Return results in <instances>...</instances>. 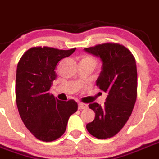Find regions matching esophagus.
Listing matches in <instances>:
<instances>
[{
    "instance_id": "34e87169",
    "label": "esophagus",
    "mask_w": 159,
    "mask_h": 159,
    "mask_svg": "<svg viewBox=\"0 0 159 159\" xmlns=\"http://www.w3.org/2000/svg\"><path fill=\"white\" fill-rule=\"evenodd\" d=\"M78 108L79 109H86L88 108V105L84 103H78Z\"/></svg>"
}]
</instances>
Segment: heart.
I'll return each mask as SVG.
<instances>
[{
    "instance_id": "b5f03b06",
    "label": "heart",
    "mask_w": 159,
    "mask_h": 159,
    "mask_svg": "<svg viewBox=\"0 0 159 159\" xmlns=\"http://www.w3.org/2000/svg\"><path fill=\"white\" fill-rule=\"evenodd\" d=\"M81 61L89 62V63H92L95 65L96 64V59L91 56H84L83 59H81Z\"/></svg>"
}]
</instances>
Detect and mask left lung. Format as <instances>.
I'll return each mask as SVG.
<instances>
[{
	"instance_id": "obj_1",
	"label": "left lung",
	"mask_w": 159,
	"mask_h": 159,
	"mask_svg": "<svg viewBox=\"0 0 159 159\" xmlns=\"http://www.w3.org/2000/svg\"><path fill=\"white\" fill-rule=\"evenodd\" d=\"M84 51L98 56L103 63L96 80L100 90L107 93L101 107L90 103L96 114L95 119L86 125L92 136L107 139L115 136L129 118L137 96V70L131 52L118 43H104L85 48Z\"/></svg>"
}]
</instances>
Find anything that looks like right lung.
<instances>
[{"label": "right lung", "instance_id": "obj_1", "mask_svg": "<svg viewBox=\"0 0 159 159\" xmlns=\"http://www.w3.org/2000/svg\"><path fill=\"white\" fill-rule=\"evenodd\" d=\"M75 49L33 47L23 55L17 65L18 111L27 129L41 141L51 142L60 137L66 131L70 115L78 111V103L74 100L61 101L49 93L56 78V65Z\"/></svg>", "mask_w": 159, "mask_h": 159}]
</instances>
